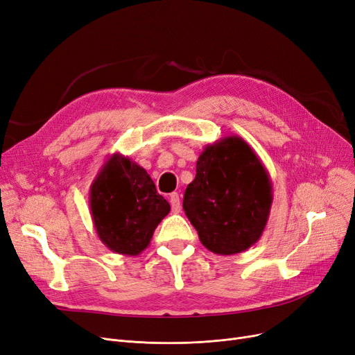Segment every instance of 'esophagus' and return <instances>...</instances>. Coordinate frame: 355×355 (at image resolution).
<instances>
[{
	"label": "esophagus",
	"mask_w": 355,
	"mask_h": 355,
	"mask_svg": "<svg viewBox=\"0 0 355 355\" xmlns=\"http://www.w3.org/2000/svg\"><path fill=\"white\" fill-rule=\"evenodd\" d=\"M168 200H171L172 211H173L175 214H179V212H180V199H179L178 192H173V193L168 195Z\"/></svg>",
	"instance_id": "1"
}]
</instances>
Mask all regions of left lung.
I'll list each match as a JSON object with an SVG mask.
<instances>
[{"label": "left lung", "mask_w": 355, "mask_h": 355, "mask_svg": "<svg viewBox=\"0 0 355 355\" xmlns=\"http://www.w3.org/2000/svg\"><path fill=\"white\" fill-rule=\"evenodd\" d=\"M272 202V180L256 151L240 136H227L202 150L183 209L204 247L231 256L260 240Z\"/></svg>", "instance_id": "left-lung-1"}]
</instances>
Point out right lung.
<instances>
[{
  "label": "right lung",
  "mask_w": 355,
  "mask_h": 355,
  "mask_svg": "<svg viewBox=\"0 0 355 355\" xmlns=\"http://www.w3.org/2000/svg\"><path fill=\"white\" fill-rule=\"evenodd\" d=\"M89 209L103 244L116 254L139 256L171 212L146 168L120 153L99 168L89 189Z\"/></svg>",
  "instance_id": "1"
}]
</instances>
